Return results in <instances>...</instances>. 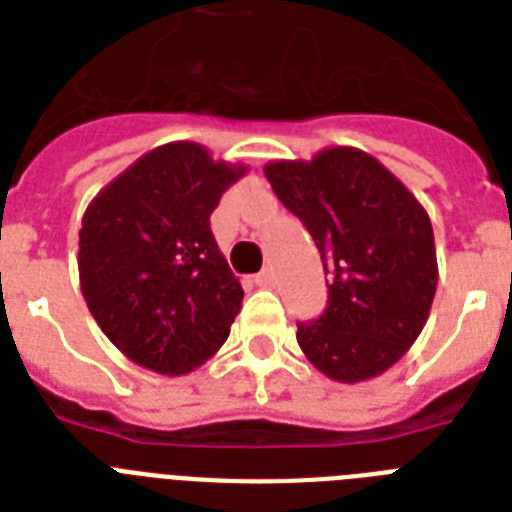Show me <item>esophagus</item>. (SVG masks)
Here are the masks:
<instances>
[{
	"label": "esophagus",
	"mask_w": 512,
	"mask_h": 512,
	"mask_svg": "<svg viewBox=\"0 0 512 512\" xmlns=\"http://www.w3.org/2000/svg\"><path fill=\"white\" fill-rule=\"evenodd\" d=\"M255 284L257 287H273V284H276V273H273V268H263V271L257 273L255 276Z\"/></svg>",
	"instance_id": "34e87169"
}]
</instances>
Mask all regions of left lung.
I'll use <instances>...</instances> for the list:
<instances>
[{"instance_id":"1","label":"left lung","mask_w":512,"mask_h":512,"mask_svg":"<svg viewBox=\"0 0 512 512\" xmlns=\"http://www.w3.org/2000/svg\"><path fill=\"white\" fill-rule=\"evenodd\" d=\"M265 177L303 220L329 273L324 313L297 324L300 348L332 380H372L404 356L428 321L438 284L428 212L358 148L271 162Z\"/></svg>"}]
</instances>
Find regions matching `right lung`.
Wrapping results in <instances>:
<instances>
[{"label": "right lung", "instance_id": "1", "mask_svg": "<svg viewBox=\"0 0 512 512\" xmlns=\"http://www.w3.org/2000/svg\"><path fill=\"white\" fill-rule=\"evenodd\" d=\"M244 172L196 143H167L111 180L84 212L82 295L135 364L185 374L231 332L244 289L217 249L209 215Z\"/></svg>", "mask_w": 512, "mask_h": 512}]
</instances>
